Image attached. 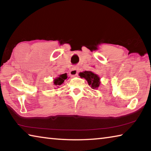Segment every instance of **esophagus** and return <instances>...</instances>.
Here are the masks:
<instances>
[{
    "mask_svg": "<svg viewBox=\"0 0 151 151\" xmlns=\"http://www.w3.org/2000/svg\"><path fill=\"white\" fill-rule=\"evenodd\" d=\"M78 72V68H76V66H74V67H73L72 69H71L70 71V75H71V76L77 75Z\"/></svg>",
    "mask_w": 151,
    "mask_h": 151,
    "instance_id": "obj_1",
    "label": "esophagus"
}]
</instances>
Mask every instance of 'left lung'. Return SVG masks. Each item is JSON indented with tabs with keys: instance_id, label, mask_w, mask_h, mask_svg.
I'll return each instance as SVG.
<instances>
[{
	"instance_id": "obj_1",
	"label": "left lung",
	"mask_w": 151,
	"mask_h": 151,
	"mask_svg": "<svg viewBox=\"0 0 151 151\" xmlns=\"http://www.w3.org/2000/svg\"><path fill=\"white\" fill-rule=\"evenodd\" d=\"M79 76L81 78H85L93 89L98 88L100 85L101 82L99 76L91 71H83V73H79Z\"/></svg>"
}]
</instances>
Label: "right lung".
<instances>
[{
    "instance_id": "1",
    "label": "right lung",
    "mask_w": 151,
    "mask_h": 151,
    "mask_svg": "<svg viewBox=\"0 0 151 151\" xmlns=\"http://www.w3.org/2000/svg\"><path fill=\"white\" fill-rule=\"evenodd\" d=\"M67 78V76H66V74H63V75H60L59 77L55 78L54 80V85L56 86H59L61 85L64 83V81Z\"/></svg>"
}]
</instances>
